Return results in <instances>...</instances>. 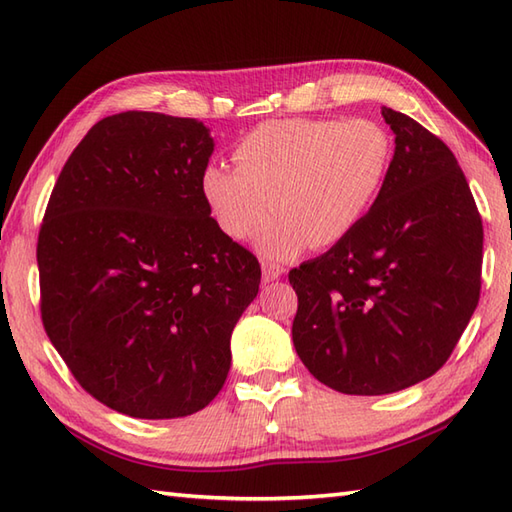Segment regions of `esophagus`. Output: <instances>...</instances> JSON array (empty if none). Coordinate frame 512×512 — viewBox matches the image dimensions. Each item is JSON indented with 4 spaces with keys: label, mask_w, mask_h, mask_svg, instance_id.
<instances>
[{
    "label": "esophagus",
    "mask_w": 512,
    "mask_h": 512,
    "mask_svg": "<svg viewBox=\"0 0 512 512\" xmlns=\"http://www.w3.org/2000/svg\"><path fill=\"white\" fill-rule=\"evenodd\" d=\"M284 275V268L277 266V264H270V262H262V281L264 284H270V281L279 279Z\"/></svg>",
    "instance_id": "34e87169"
}]
</instances>
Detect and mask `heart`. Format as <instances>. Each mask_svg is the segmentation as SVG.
I'll return each instance as SVG.
<instances>
[{
    "label": "heart",
    "instance_id": "b5f03b06",
    "mask_svg": "<svg viewBox=\"0 0 512 512\" xmlns=\"http://www.w3.org/2000/svg\"><path fill=\"white\" fill-rule=\"evenodd\" d=\"M237 167L206 165L202 198L233 239L257 237L270 259H290L308 244L341 242L372 211L383 191L394 138L369 118H284L250 129L235 145Z\"/></svg>",
    "mask_w": 512,
    "mask_h": 512
}]
</instances>
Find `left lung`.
Segmentation results:
<instances>
[{"mask_svg":"<svg viewBox=\"0 0 512 512\" xmlns=\"http://www.w3.org/2000/svg\"><path fill=\"white\" fill-rule=\"evenodd\" d=\"M396 151L365 220L290 270L292 343L341 394L407 389L447 363L480 301L482 217L458 160L413 118L383 107Z\"/></svg>","mask_w":512,"mask_h":512,"instance_id":"left-lung-1","label":"left lung"}]
</instances>
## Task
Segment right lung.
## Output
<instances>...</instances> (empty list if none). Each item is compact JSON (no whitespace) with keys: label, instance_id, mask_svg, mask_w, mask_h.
Returning a JSON list of instances; mask_svg holds the SVG:
<instances>
[{"label":"right lung","instance_id":"obj_1","mask_svg":"<svg viewBox=\"0 0 512 512\" xmlns=\"http://www.w3.org/2000/svg\"><path fill=\"white\" fill-rule=\"evenodd\" d=\"M213 147L195 118L107 116L72 151L43 215V328L79 385L125 416L209 405L257 297L259 262L202 198Z\"/></svg>","mask_w":512,"mask_h":512}]
</instances>
